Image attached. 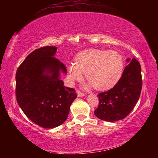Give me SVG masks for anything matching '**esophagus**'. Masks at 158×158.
Listing matches in <instances>:
<instances>
[{
    "instance_id": "34e87169",
    "label": "esophagus",
    "mask_w": 158,
    "mask_h": 158,
    "mask_svg": "<svg viewBox=\"0 0 158 158\" xmlns=\"http://www.w3.org/2000/svg\"><path fill=\"white\" fill-rule=\"evenodd\" d=\"M77 96H78L79 98L84 97V96H85V94H84V93H81V92H80L79 90H77Z\"/></svg>"
}]
</instances>
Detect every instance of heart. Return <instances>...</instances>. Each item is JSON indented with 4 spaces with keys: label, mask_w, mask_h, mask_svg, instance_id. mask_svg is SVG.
Masks as SVG:
<instances>
[{
    "label": "heart",
    "mask_w": 158,
    "mask_h": 158,
    "mask_svg": "<svg viewBox=\"0 0 158 158\" xmlns=\"http://www.w3.org/2000/svg\"><path fill=\"white\" fill-rule=\"evenodd\" d=\"M74 64L67 65L68 78L70 83L80 81L85 73L89 83L100 91L111 89L121 79L124 69L122 56L115 51L86 49L77 53Z\"/></svg>",
    "instance_id": "heart-1"
}]
</instances>
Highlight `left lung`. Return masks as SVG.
Masks as SVG:
<instances>
[{"instance_id": "1", "label": "left lung", "mask_w": 158, "mask_h": 158, "mask_svg": "<svg viewBox=\"0 0 158 158\" xmlns=\"http://www.w3.org/2000/svg\"><path fill=\"white\" fill-rule=\"evenodd\" d=\"M126 61L129 64L118 83L113 89L98 95L100 102L94 114L102 121L115 122L125 118L139 98L142 87L140 64L135 58H127Z\"/></svg>"}]
</instances>
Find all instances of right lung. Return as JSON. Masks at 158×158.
<instances>
[{"label":"right lung","instance_id":"add662e5","mask_svg":"<svg viewBox=\"0 0 158 158\" xmlns=\"http://www.w3.org/2000/svg\"><path fill=\"white\" fill-rule=\"evenodd\" d=\"M56 47H44L31 53L16 73L19 106L31 121L44 128H54L66 121L77 98L73 88L65 87L60 73L64 64L54 56Z\"/></svg>","mask_w":158,"mask_h":158}]
</instances>
